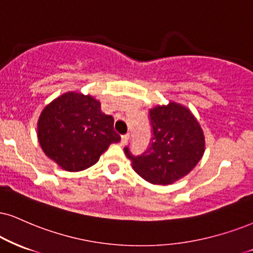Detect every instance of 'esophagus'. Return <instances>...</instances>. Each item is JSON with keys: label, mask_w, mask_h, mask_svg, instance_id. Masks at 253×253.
I'll return each instance as SVG.
<instances>
[{"label": "esophagus", "mask_w": 253, "mask_h": 253, "mask_svg": "<svg viewBox=\"0 0 253 253\" xmlns=\"http://www.w3.org/2000/svg\"><path fill=\"white\" fill-rule=\"evenodd\" d=\"M129 137H130V133H126V135H122L121 136V144L124 145L126 143L129 141Z\"/></svg>", "instance_id": "34e87169"}]
</instances>
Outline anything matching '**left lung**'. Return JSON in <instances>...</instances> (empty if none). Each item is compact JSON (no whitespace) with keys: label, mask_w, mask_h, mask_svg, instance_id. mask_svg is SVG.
<instances>
[{"label":"left lung","mask_w":253,"mask_h":253,"mask_svg":"<svg viewBox=\"0 0 253 253\" xmlns=\"http://www.w3.org/2000/svg\"><path fill=\"white\" fill-rule=\"evenodd\" d=\"M149 118L152 137L148 149L133 155L126 146L124 152L142 178L168 185L188 174L201 161L204 135L189 109L177 103L151 109Z\"/></svg>","instance_id":"obj_1"}]
</instances>
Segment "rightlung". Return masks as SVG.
<instances>
[{"label":"right lung","mask_w":253,"mask_h":253,"mask_svg":"<svg viewBox=\"0 0 253 253\" xmlns=\"http://www.w3.org/2000/svg\"><path fill=\"white\" fill-rule=\"evenodd\" d=\"M37 131L44 154L68 171L88 169L111 143L121 141L114 118L101 111V103L76 92L46 105Z\"/></svg>","instance_id":"obj_1"}]
</instances>
